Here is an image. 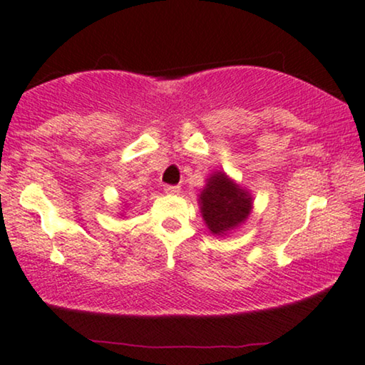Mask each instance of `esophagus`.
<instances>
[{
	"label": "esophagus",
	"mask_w": 365,
	"mask_h": 365,
	"mask_svg": "<svg viewBox=\"0 0 365 365\" xmlns=\"http://www.w3.org/2000/svg\"><path fill=\"white\" fill-rule=\"evenodd\" d=\"M165 192H167L168 195H180V187L178 185H167L165 187Z\"/></svg>",
	"instance_id": "obj_1"
}]
</instances>
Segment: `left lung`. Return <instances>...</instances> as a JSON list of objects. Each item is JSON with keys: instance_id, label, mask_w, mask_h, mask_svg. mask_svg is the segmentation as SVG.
Here are the masks:
<instances>
[{"instance_id": "left-lung-1", "label": "left lung", "mask_w": 365, "mask_h": 365, "mask_svg": "<svg viewBox=\"0 0 365 365\" xmlns=\"http://www.w3.org/2000/svg\"><path fill=\"white\" fill-rule=\"evenodd\" d=\"M198 205L208 230L217 237H225L250 217L254 197L225 172L217 170L205 180Z\"/></svg>"}]
</instances>
